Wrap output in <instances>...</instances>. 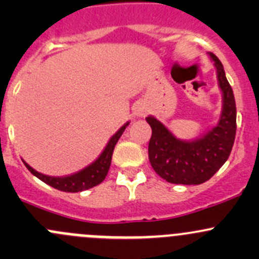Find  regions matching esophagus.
Returning a JSON list of instances; mask_svg holds the SVG:
<instances>
[{
	"mask_svg": "<svg viewBox=\"0 0 259 259\" xmlns=\"http://www.w3.org/2000/svg\"><path fill=\"white\" fill-rule=\"evenodd\" d=\"M145 113H146V110L144 108H142V106H138V108H135V110H134V114L139 117L144 116Z\"/></svg>",
	"mask_w": 259,
	"mask_h": 259,
	"instance_id": "34e87169",
	"label": "esophagus"
}]
</instances>
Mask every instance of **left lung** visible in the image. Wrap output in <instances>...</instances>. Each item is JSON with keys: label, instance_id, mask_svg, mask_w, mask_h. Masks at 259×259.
I'll list each match as a JSON object with an SVG mask.
<instances>
[{"label": "left lung", "instance_id": "8db88e82", "mask_svg": "<svg viewBox=\"0 0 259 259\" xmlns=\"http://www.w3.org/2000/svg\"><path fill=\"white\" fill-rule=\"evenodd\" d=\"M214 62L222 93L219 120L204 135L193 140L177 138L153 115L145 117L151 127L149 160L158 176L173 184L197 185L209 180L228 159L236 138L237 109L233 90L218 57L208 52Z\"/></svg>", "mask_w": 259, "mask_h": 259}]
</instances>
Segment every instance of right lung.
I'll list each match as a JSON object with an SVG mask.
<instances>
[{"label":"right lung","mask_w":259,"mask_h":259,"mask_svg":"<svg viewBox=\"0 0 259 259\" xmlns=\"http://www.w3.org/2000/svg\"><path fill=\"white\" fill-rule=\"evenodd\" d=\"M129 124L130 121H126L116 133H115L113 137L109 139L108 144H106L105 148L103 149L100 155H99L93 163L89 164L88 166H85V168L81 169V170L76 171V173L70 174V176H46V174H42L40 173V171L35 170V169H33L32 166L28 165L25 160L22 161L26 165V168H27L36 178L42 180L44 183L49 184L50 187L55 188V189L67 193H77L82 192V190H88L90 189V188L95 187V185L100 184V183L105 179V177L108 176L115 145H116L117 140L120 139V137H121V134L124 133V130L126 129V126Z\"/></svg>","instance_id":"right-lung-1"}]
</instances>
